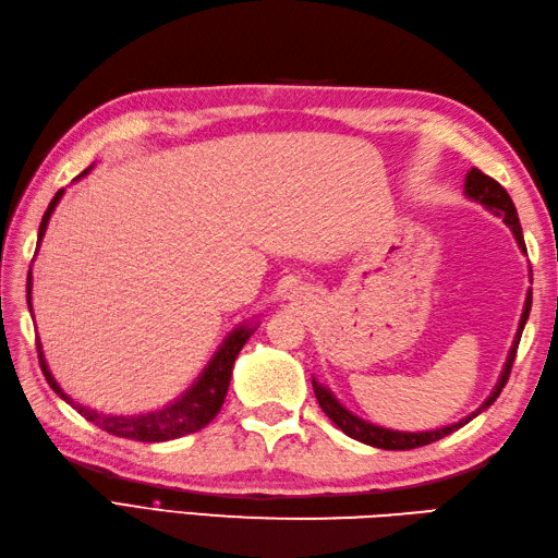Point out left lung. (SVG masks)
<instances>
[{"label": "left lung", "instance_id": "8db88e82", "mask_svg": "<svg viewBox=\"0 0 558 558\" xmlns=\"http://www.w3.org/2000/svg\"><path fill=\"white\" fill-rule=\"evenodd\" d=\"M464 193L469 195V198H474L478 203H484L486 207H490L496 215H500L506 220V225L512 229V234H515L518 244L522 251H527L525 246V239H522V227H520V220H518V210L515 205H512L508 191L500 185L496 179L486 177V173L482 169H472L466 173V183H464ZM530 307H532V292L527 294V302H525V312H522V319H520V329H518V336H515V343H512L510 348V355H508V363H506V369L504 375H500V381L498 387L494 389V395H490L486 399V403L482 409H478L476 413H472V416L462 418L460 423H452L447 425V428H438V430H430V433H397V430H387V428H379V425H373V423H365L360 421L357 416H353L351 411H345L341 403H338L333 399V395L329 389H324L319 381L312 379V387H314V397L316 401H319L322 411L329 416L338 428H341L348 438L353 440H360L365 445H373V447H379V450H413V447H423V445H430L435 440L445 438V435H450L454 430H460L464 423L472 421L474 416H478L484 409H488L490 403H494L498 399L500 391H504L506 381L510 377V369H512V363H515V355H518V343H520V336H522V329H525V322L530 316Z\"/></svg>", "mask_w": 558, "mask_h": 558}]
</instances>
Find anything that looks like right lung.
<instances>
[{
  "mask_svg": "<svg viewBox=\"0 0 558 558\" xmlns=\"http://www.w3.org/2000/svg\"><path fill=\"white\" fill-rule=\"evenodd\" d=\"M60 198H62V191L54 193V198L50 201L46 215H43V222H40V229H38V244H40L43 234H46L48 220H50L54 205H58ZM26 292H28V310H31V270H28ZM248 336H251V331L246 329V326L236 329L222 343V348L213 357V363L207 365V369L201 375V379L195 381V385L189 391H185V395L177 403H171V407L161 409V411L145 413V416H106V413L92 411V409L82 407V403L72 401L58 387V381L52 379L46 360H43L40 343H36V345H38L40 369H43V375H46L48 385L52 387L54 395H60L64 401L70 403L72 409L80 411L86 421H92L101 430L116 435V438H128V440H140V442H163V440H173V438H181V435L201 430L217 416V411L222 409L225 397H227V387H229V377H232L234 360H236L239 351L244 348V343L248 341Z\"/></svg>",
  "mask_w": 558,
  "mask_h": 558,
  "instance_id": "add662e5",
  "label": "right lung"
}]
</instances>
